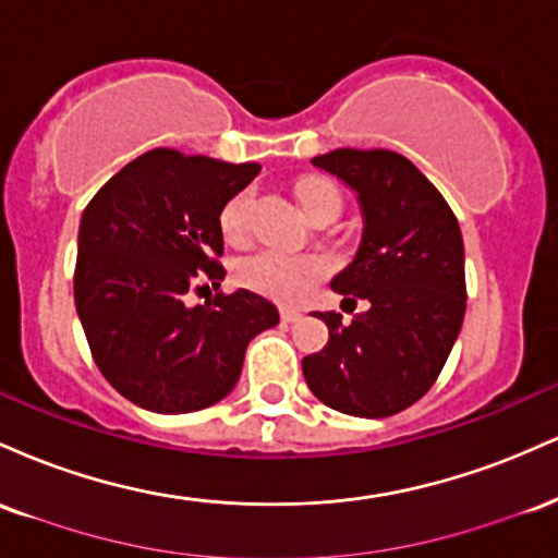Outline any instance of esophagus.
I'll return each instance as SVG.
<instances>
[{
    "mask_svg": "<svg viewBox=\"0 0 558 558\" xmlns=\"http://www.w3.org/2000/svg\"><path fill=\"white\" fill-rule=\"evenodd\" d=\"M280 317H283V323H299V319L304 315H301V312H296V310H283V312H280Z\"/></svg>",
    "mask_w": 558,
    "mask_h": 558,
    "instance_id": "34e87169",
    "label": "esophagus"
}]
</instances>
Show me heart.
<instances>
[{
	"instance_id": "obj_1",
	"label": "heart",
	"mask_w": 558,
	"mask_h": 558,
	"mask_svg": "<svg viewBox=\"0 0 558 558\" xmlns=\"http://www.w3.org/2000/svg\"><path fill=\"white\" fill-rule=\"evenodd\" d=\"M336 191L328 181H306L301 183L299 198L301 207H310L315 198ZM248 204L252 196L248 191L235 194L222 207L220 228L222 235L230 243H241L248 233ZM330 270V259L325 254H296L283 252V248H259V252L243 257L235 265V278L248 291H257L262 296L286 301V304H296L304 301L317 286L319 278H325Z\"/></svg>"
}]
</instances>
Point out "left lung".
Masks as SVG:
<instances>
[{
	"instance_id": "1",
	"label": "left lung",
	"mask_w": 558,
	"mask_h": 558,
	"mask_svg": "<svg viewBox=\"0 0 558 558\" xmlns=\"http://www.w3.org/2000/svg\"><path fill=\"white\" fill-rule=\"evenodd\" d=\"M312 165L360 202V248L330 286L364 310L349 325L317 312L328 345L304 356V380L336 412L390 417L430 390L462 330V230L438 189L396 151L336 149Z\"/></svg>"
}]
</instances>
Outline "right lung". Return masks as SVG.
I'll return each mask as SVG.
<instances>
[{"mask_svg":"<svg viewBox=\"0 0 558 558\" xmlns=\"http://www.w3.org/2000/svg\"><path fill=\"white\" fill-rule=\"evenodd\" d=\"M230 165L151 149L99 189L78 230L75 310L107 383L146 412L185 414L226 399L246 345L278 325V306L239 288L189 306L207 272L220 286L222 207L259 175Z\"/></svg>","mask_w":558,"mask_h":558,"instance_id":"add662e5","label":"right lung"}]
</instances>
